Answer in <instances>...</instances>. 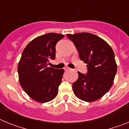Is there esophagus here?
<instances>
[{"label":"esophagus","instance_id":"esophagus-1","mask_svg":"<svg viewBox=\"0 0 129 129\" xmlns=\"http://www.w3.org/2000/svg\"><path fill=\"white\" fill-rule=\"evenodd\" d=\"M64 70H65V71H68V70H72V69L70 68H68V67H66V68H64Z\"/></svg>","mask_w":129,"mask_h":129}]
</instances>
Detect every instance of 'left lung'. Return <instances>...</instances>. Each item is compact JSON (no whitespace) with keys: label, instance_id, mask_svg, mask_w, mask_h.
<instances>
[{"label":"left lung","instance_id":"8db88e82","mask_svg":"<svg viewBox=\"0 0 129 129\" xmlns=\"http://www.w3.org/2000/svg\"><path fill=\"white\" fill-rule=\"evenodd\" d=\"M67 35L74 43L81 60L87 64L86 75L78 72V79L72 85L74 93L83 101H96L113 85L117 72L114 53L105 41L90 33Z\"/></svg>","mask_w":129,"mask_h":129}]
</instances>
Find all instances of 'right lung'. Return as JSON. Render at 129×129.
Returning <instances> with one entry per match:
<instances>
[{
    "label": "right lung",
    "mask_w": 129,
    "mask_h": 129,
    "mask_svg": "<svg viewBox=\"0 0 129 129\" xmlns=\"http://www.w3.org/2000/svg\"><path fill=\"white\" fill-rule=\"evenodd\" d=\"M64 35L49 33L33 39L24 49L19 64L20 86L31 98L39 103L52 101L58 93L63 69L48 67L55 58V45Z\"/></svg>",
    "instance_id": "add662e5"
}]
</instances>
